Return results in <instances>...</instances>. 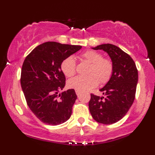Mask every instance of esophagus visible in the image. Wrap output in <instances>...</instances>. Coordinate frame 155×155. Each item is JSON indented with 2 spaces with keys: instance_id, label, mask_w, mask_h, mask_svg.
<instances>
[{
  "instance_id": "esophagus-1",
  "label": "esophagus",
  "mask_w": 155,
  "mask_h": 155,
  "mask_svg": "<svg viewBox=\"0 0 155 155\" xmlns=\"http://www.w3.org/2000/svg\"><path fill=\"white\" fill-rule=\"evenodd\" d=\"M76 95H77V96H79V94H80V92H79V91H77V90H76Z\"/></svg>"
}]
</instances>
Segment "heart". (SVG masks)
<instances>
[{"label": "heart", "instance_id": "obj_1", "mask_svg": "<svg viewBox=\"0 0 155 155\" xmlns=\"http://www.w3.org/2000/svg\"><path fill=\"white\" fill-rule=\"evenodd\" d=\"M81 59L90 63L89 76H76L68 81V87L79 92H84L98 85L107 83L111 79L114 66L111 60L104 58L101 53L94 50H87L81 55ZM61 69L65 76L71 77L76 74V61L74 57L68 56L61 63Z\"/></svg>", "mask_w": 155, "mask_h": 155}]
</instances>
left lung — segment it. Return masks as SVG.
Instances as JSON below:
<instances>
[{
    "instance_id": "8db88e82",
    "label": "left lung",
    "mask_w": 155,
    "mask_h": 155,
    "mask_svg": "<svg viewBox=\"0 0 155 155\" xmlns=\"http://www.w3.org/2000/svg\"><path fill=\"white\" fill-rule=\"evenodd\" d=\"M92 49L105 51L110 57L114 71L110 81L100 89L105 97L91 94L89 111L97 122L113 124L124 118L133 104L138 70L131 57L114 45L102 44Z\"/></svg>"
}]
</instances>
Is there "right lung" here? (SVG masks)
<instances>
[{"label":"right lung","instance_id":"obj_1","mask_svg":"<svg viewBox=\"0 0 155 155\" xmlns=\"http://www.w3.org/2000/svg\"><path fill=\"white\" fill-rule=\"evenodd\" d=\"M81 48L80 45L47 42L26 57L21 86L29 107L44 124L57 126L70 118L76 96L74 89L58 94L66 84L61 63Z\"/></svg>","mask_w":155,"mask_h":155}]
</instances>
